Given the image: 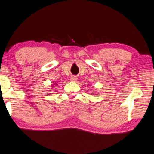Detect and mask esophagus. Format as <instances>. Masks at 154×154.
I'll list each match as a JSON object with an SVG mask.
<instances>
[{"instance_id": "obj_1", "label": "esophagus", "mask_w": 154, "mask_h": 154, "mask_svg": "<svg viewBox=\"0 0 154 154\" xmlns=\"http://www.w3.org/2000/svg\"><path fill=\"white\" fill-rule=\"evenodd\" d=\"M77 80H78V78L76 76H72L70 78V80L72 81V82H76Z\"/></svg>"}]
</instances>
